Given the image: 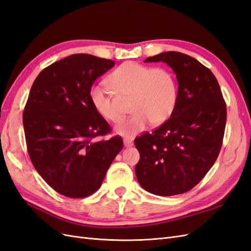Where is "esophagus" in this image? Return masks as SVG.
Instances as JSON below:
<instances>
[{"mask_svg": "<svg viewBox=\"0 0 251 251\" xmlns=\"http://www.w3.org/2000/svg\"><path fill=\"white\" fill-rule=\"evenodd\" d=\"M124 144H125V147L126 148H130V147H132L133 146V141L132 140H128V139H125L124 140Z\"/></svg>", "mask_w": 251, "mask_h": 251, "instance_id": "1", "label": "esophagus"}]
</instances>
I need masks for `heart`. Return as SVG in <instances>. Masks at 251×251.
<instances>
[{
  "instance_id": "1",
  "label": "heart",
  "mask_w": 251,
  "mask_h": 251,
  "mask_svg": "<svg viewBox=\"0 0 251 251\" xmlns=\"http://www.w3.org/2000/svg\"><path fill=\"white\" fill-rule=\"evenodd\" d=\"M107 85L114 94L103 87H93L91 102L103 119L117 124L124 118L121 102L130 100L128 109L133 115L115 127L117 134L126 137L137 135L149 123L163 124L173 114L178 100L176 78L165 68L126 62L109 75Z\"/></svg>"
}]
</instances>
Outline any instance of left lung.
<instances>
[{
    "label": "left lung",
    "mask_w": 251,
    "mask_h": 251,
    "mask_svg": "<svg viewBox=\"0 0 251 251\" xmlns=\"http://www.w3.org/2000/svg\"><path fill=\"white\" fill-rule=\"evenodd\" d=\"M176 73L178 100L171 117L151 133L135 138L140 159L136 177L142 188L157 196L186 193L216 162L221 150L226 103L212 72L196 58L177 51L150 56Z\"/></svg>",
    "instance_id": "8db88e82"
}]
</instances>
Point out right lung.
Here are the masks:
<instances>
[{"label":"right lung","instance_id":"1","mask_svg":"<svg viewBox=\"0 0 251 251\" xmlns=\"http://www.w3.org/2000/svg\"><path fill=\"white\" fill-rule=\"evenodd\" d=\"M115 65L111 59L73 54L45 68L30 90L23 113L27 150L35 170L58 194L85 198L100 187L114 158L123 150L93 108V82Z\"/></svg>","mask_w":251,"mask_h":251}]
</instances>
